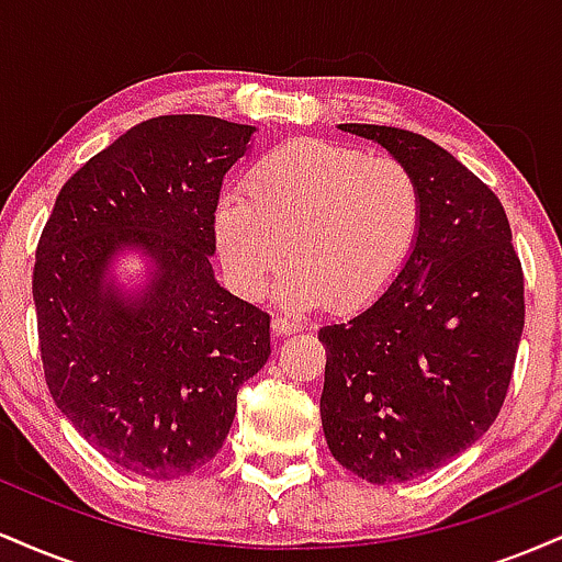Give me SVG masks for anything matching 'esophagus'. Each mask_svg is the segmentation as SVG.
Masks as SVG:
<instances>
[{
    "mask_svg": "<svg viewBox=\"0 0 562 562\" xmlns=\"http://www.w3.org/2000/svg\"><path fill=\"white\" fill-rule=\"evenodd\" d=\"M303 330V322L299 319H288V317H274L272 319V333L277 338H282V335H295Z\"/></svg>",
    "mask_w": 562,
    "mask_h": 562,
    "instance_id": "34e87169",
    "label": "esophagus"
}]
</instances>
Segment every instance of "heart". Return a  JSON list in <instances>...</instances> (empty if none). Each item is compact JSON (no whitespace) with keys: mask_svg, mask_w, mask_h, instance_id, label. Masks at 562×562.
Listing matches in <instances>:
<instances>
[{"mask_svg":"<svg viewBox=\"0 0 562 562\" xmlns=\"http://www.w3.org/2000/svg\"><path fill=\"white\" fill-rule=\"evenodd\" d=\"M425 200L402 160L362 147L299 139L263 158L243 192L218 203V259L243 295H259L290 261L285 306L359 312L393 285L415 254Z\"/></svg>","mask_w":562,"mask_h":562,"instance_id":"b5f03b06","label":"heart"}]
</instances>
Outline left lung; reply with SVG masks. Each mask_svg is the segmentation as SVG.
<instances>
[{
    "instance_id": "1",
    "label": "left lung",
    "mask_w": 562,
    "mask_h": 562,
    "mask_svg": "<svg viewBox=\"0 0 562 562\" xmlns=\"http://www.w3.org/2000/svg\"><path fill=\"white\" fill-rule=\"evenodd\" d=\"M417 177L423 232L402 274L357 317L327 325L319 398L327 447L370 483L447 465L492 428L524 333V269L499 198L436 142L340 124Z\"/></svg>"
}]
</instances>
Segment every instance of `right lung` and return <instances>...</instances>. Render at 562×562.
Returning a JSON list of instances; mask_svg holds the SVG:
<instances>
[{"label": "right lung", "mask_w": 562, "mask_h": 562, "mask_svg": "<svg viewBox=\"0 0 562 562\" xmlns=\"http://www.w3.org/2000/svg\"><path fill=\"white\" fill-rule=\"evenodd\" d=\"M256 126L158 115L63 184L38 237L34 303L57 409L128 473L173 481L214 460L237 389L267 364L269 314L216 282L224 173ZM124 249L154 269L139 291L110 274Z\"/></svg>", "instance_id": "right-lung-1"}]
</instances>
